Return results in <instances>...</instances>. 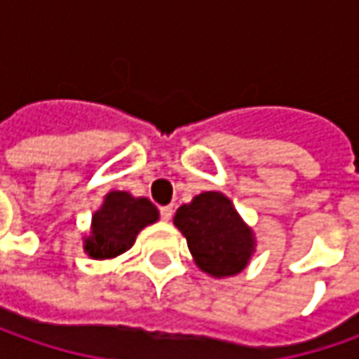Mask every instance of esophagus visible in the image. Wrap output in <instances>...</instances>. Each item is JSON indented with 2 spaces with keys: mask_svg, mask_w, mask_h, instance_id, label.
Masks as SVG:
<instances>
[{
  "mask_svg": "<svg viewBox=\"0 0 359 359\" xmlns=\"http://www.w3.org/2000/svg\"><path fill=\"white\" fill-rule=\"evenodd\" d=\"M159 215H161V219L170 222L173 215V205H163V208H159Z\"/></svg>",
  "mask_w": 359,
  "mask_h": 359,
  "instance_id": "34e87169",
  "label": "esophagus"
}]
</instances>
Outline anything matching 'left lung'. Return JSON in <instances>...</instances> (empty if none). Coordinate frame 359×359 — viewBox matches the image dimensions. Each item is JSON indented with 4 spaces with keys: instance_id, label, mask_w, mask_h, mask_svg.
Returning <instances> with one entry per match:
<instances>
[{
    "instance_id": "obj_1",
    "label": "left lung",
    "mask_w": 359,
    "mask_h": 359,
    "mask_svg": "<svg viewBox=\"0 0 359 359\" xmlns=\"http://www.w3.org/2000/svg\"><path fill=\"white\" fill-rule=\"evenodd\" d=\"M173 224L186 236L187 248L203 271L224 278L248 266L254 236L226 196L217 191L196 196L177 210Z\"/></svg>"
}]
</instances>
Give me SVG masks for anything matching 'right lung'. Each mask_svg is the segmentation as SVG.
<instances>
[{
	"mask_svg": "<svg viewBox=\"0 0 359 359\" xmlns=\"http://www.w3.org/2000/svg\"><path fill=\"white\" fill-rule=\"evenodd\" d=\"M158 219L156 205L145 198H131L126 191H109L102 210L93 214L91 238L86 252L95 259L116 257L128 252L140 229Z\"/></svg>",
	"mask_w": 359,
	"mask_h": 359,
	"instance_id": "right-lung-1",
	"label": "right lung"
}]
</instances>
